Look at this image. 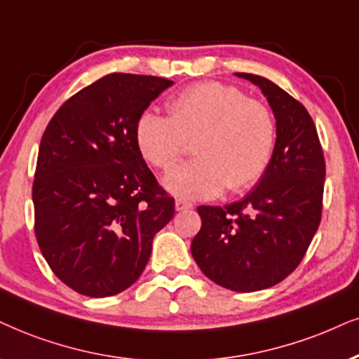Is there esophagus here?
Segmentation results:
<instances>
[{"label":"esophagus","instance_id":"esophagus-1","mask_svg":"<svg viewBox=\"0 0 359 359\" xmlns=\"http://www.w3.org/2000/svg\"><path fill=\"white\" fill-rule=\"evenodd\" d=\"M192 202L189 201H184V198H177L175 201V210L177 212H182V210H187V208H192Z\"/></svg>","mask_w":359,"mask_h":359}]
</instances>
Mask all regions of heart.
<instances>
[{
  "mask_svg": "<svg viewBox=\"0 0 359 359\" xmlns=\"http://www.w3.org/2000/svg\"><path fill=\"white\" fill-rule=\"evenodd\" d=\"M169 116L146 111L135 122V142L149 164L169 170L193 140L197 158L164 177L182 198L205 201L229 187H250L263 175L275 146V121L262 102L222 83H198L167 104Z\"/></svg>",
  "mask_w": 359,
  "mask_h": 359,
  "instance_id": "heart-1",
  "label": "heart"
}]
</instances>
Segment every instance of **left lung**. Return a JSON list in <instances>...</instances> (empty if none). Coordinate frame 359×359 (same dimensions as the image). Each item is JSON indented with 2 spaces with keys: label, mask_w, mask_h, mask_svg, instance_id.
<instances>
[{
  "label": "left lung",
  "mask_w": 359,
  "mask_h": 359,
  "mask_svg": "<svg viewBox=\"0 0 359 359\" xmlns=\"http://www.w3.org/2000/svg\"><path fill=\"white\" fill-rule=\"evenodd\" d=\"M235 76L258 86L273 111V154L242 201L197 208L202 226L190 252L217 285L257 292L287 278L305 257L321 220L326 170L316 127L303 104L262 76Z\"/></svg>",
  "instance_id": "8db88e82"
}]
</instances>
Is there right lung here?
I'll use <instances>...</instances> for the list:
<instances>
[{
	"label": "right lung",
	"instance_id": "1",
	"mask_svg": "<svg viewBox=\"0 0 359 359\" xmlns=\"http://www.w3.org/2000/svg\"><path fill=\"white\" fill-rule=\"evenodd\" d=\"M174 81L107 74L59 107L41 139L34 232L62 283L104 298L135 283L175 202L135 142V122Z\"/></svg>",
	"mask_w": 359,
	"mask_h": 359
}]
</instances>
